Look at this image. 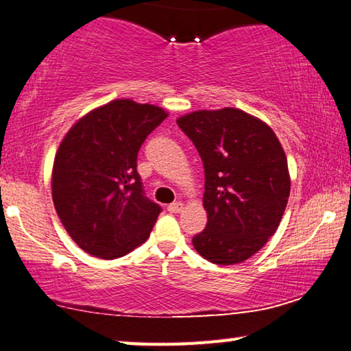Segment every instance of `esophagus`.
<instances>
[{"label": "esophagus", "mask_w": 351, "mask_h": 351, "mask_svg": "<svg viewBox=\"0 0 351 351\" xmlns=\"http://www.w3.org/2000/svg\"><path fill=\"white\" fill-rule=\"evenodd\" d=\"M182 209H184V204H182L181 202H175V203L167 206V210H169L170 214H180Z\"/></svg>", "instance_id": "obj_1"}]
</instances>
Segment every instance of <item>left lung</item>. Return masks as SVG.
<instances>
[{"mask_svg":"<svg viewBox=\"0 0 351 351\" xmlns=\"http://www.w3.org/2000/svg\"><path fill=\"white\" fill-rule=\"evenodd\" d=\"M176 123L204 167L208 223L193 236V247L209 263H243L275 234L286 210L285 149L269 125L241 109L197 110Z\"/></svg>","mask_w":351,"mask_h":351,"instance_id":"obj_1","label":"left lung"}]
</instances>
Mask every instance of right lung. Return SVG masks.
<instances>
[{"mask_svg": "<svg viewBox=\"0 0 351 351\" xmlns=\"http://www.w3.org/2000/svg\"><path fill=\"white\" fill-rule=\"evenodd\" d=\"M164 109L114 99L70 128L53 165V203L77 247L117 259L149 237L160 206L145 197L137 153Z\"/></svg>", "mask_w": 351, "mask_h": 351, "instance_id": "right-lung-1", "label": "right lung"}]
</instances>
